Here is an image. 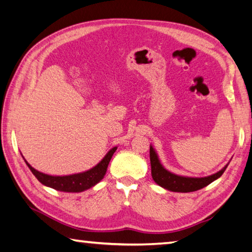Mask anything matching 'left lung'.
<instances>
[{"instance_id":"8db88e82","label":"left lung","mask_w":252,"mask_h":252,"mask_svg":"<svg viewBox=\"0 0 252 252\" xmlns=\"http://www.w3.org/2000/svg\"><path fill=\"white\" fill-rule=\"evenodd\" d=\"M150 159L151 173H152L154 182L163 189L172 191H178V193H189V191H195L203 189V187L207 186L215 180H217L218 177H220L228 166L227 164L222 170L207 177H185L176 175V174H173L165 170L162 166V164L159 163L158 154L152 146H150Z\"/></svg>"}]
</instances>
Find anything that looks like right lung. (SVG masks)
<instances>
[{
  "mask_svg": "<svg viewBox=\"0 0 252 252\" xmlns=\"http://www.w3.org/2000/svg\"><path fill=\"white\" fill-rule=\"evenodd\" d=\"M117 146H114L107 153L101 162L98 163L94 167L91 168L89 171L72 174V175H66V176H53L47 175V174L40 173L34 167H32L26 161L27 166H29L32 173L34 174L35 177L42 183L43 185L52 187V189L61 191H68V193H79V191H84L86 189H90V187L94 186L97 183L102 180L104 174L107 172V168L109 165V162L112 158L113 153L116 152Z\"/></svg>",
  "mask_w": 252,
  "mask_h": 252,
  "instance_id": "1",
  "label": "right lung"
}]
</instances>
